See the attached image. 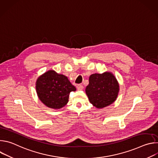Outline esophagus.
<instances>
[{
  "label": "esophagus",
  "mask_w": 158,
  "mask_h": 158,
  "mask_svg": "<svg viewBox=\"0 0 158 158\" xmlns=\"http://www.w3.org/2000/svg\"><path fill=\"white\" fill-rule=\"evenodd\" d=\"M84 88L83 85L82 84H78L77 85V90H79V91H81V90H82Z\"/></svg>",
  "instance_id": "esophagus-1"
}]
</instances>
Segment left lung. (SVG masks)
I'll use <instances>...</instances> for the list:
<instances>
[{
	"mask_svg": "<svg viewBox=\"0 0 158 158\" xmlns=\"http://www.w3.org/2000/svg\"><path fill=\"white\" fill-rule=\"evenodd\" d=\"M118 92V82L110 73L91 75L85 89L90 102L99 109L113 103L117 98Z\"/></svg>",
	"mask_w": 158,
	"mask_h": 158,
	"instance_id": "left-lung-1",
	"label": "left lung"
}]
</instances>
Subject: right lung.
Instances as JSON below:
<instances>
[{"label": "right lung", "instance_id": "right-lung-1", "mask_svg": "<svg viewBox=\"0 0 158 158\" xmlns=\"http://www.w3.org/2000/svg\"><path fill=\"white\" fill-rule=\"evenodd\" d=\"M76 87L66 76L49 71L38 78L36 91L40 100L49 107L59 109L69 100V94Z\"/></svg>", "mask_w": 158, "mask_h": 158}]
</instances>
